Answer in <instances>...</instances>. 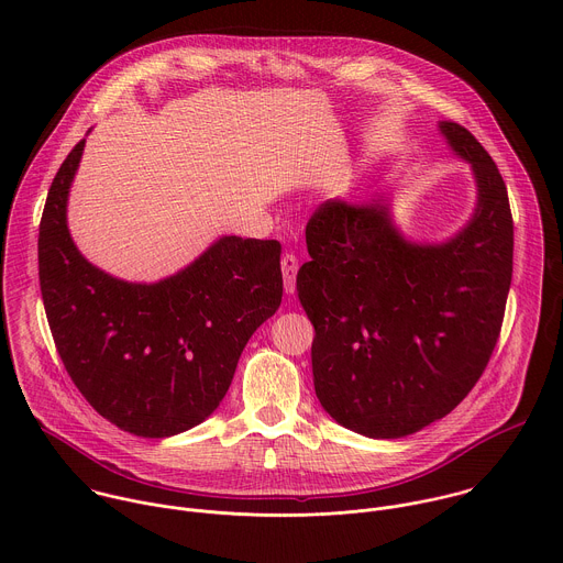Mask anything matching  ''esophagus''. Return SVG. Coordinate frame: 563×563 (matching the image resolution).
<instances>
[{
  "label": "esophagus",
  "instance_id": "obj_1",
  "mask_svg": "<svg viewBox=\"0 0 563 563\" xmlns=\"http://www.w3.org/2000/svg\"><path fill=\"white\" fill-rule=\"evenodd\" d=\"M280 272H283V283L285 291L294 294L296 291V274H298V258L294 254H285L280 261Z\"/></svg>",
  "mask_w": 563,
  "mask_h": 563
}]
</instances>
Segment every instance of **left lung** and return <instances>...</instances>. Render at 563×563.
I'll list each match as a JSON object with an SVG mask.
<instances>
[{"label": "left lung", "mask_w": 563, "mask_h": 563, "mask_svg": "<svg viewBox=\"0 0 563 563\" xmlns=\"http://www.w3.org/2000/svg\"><path fill=\"white\" fill-rule=\"evenodd\" d=\"M472 165V220L443 245L400 238L380 200H328L307 227L311 256L296 289L313 325V387L325 412L358 434L400 439L450 415L484 374L512 280V213L490 153L441 122Z\"/></svg>", "instance_id": "left-lung-1"}]
</instances>
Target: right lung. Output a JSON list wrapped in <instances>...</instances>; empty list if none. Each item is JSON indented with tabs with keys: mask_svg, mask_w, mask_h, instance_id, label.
I'll return each mask as SVG.
<instances>
[{
	"mask_svg": "<svg viewBox=\"0 0 563 563\" xmlns=\"http://www.w3.org/2000/svg\"><path fill=\"white\" fill-rule=\"evenodd\" d=\"M82 151L79 140L66 155L40 222L51 334L100 417L135 437H174L220 406L247 341L280 307V243L224 235L172 278L118 280L85 261L66 227Z\"/></svg>",
	"mask_w": 563,
	"mask_h": 563,
	"instance_id": "1",
	"label": "right lung"
}]
</instances>
